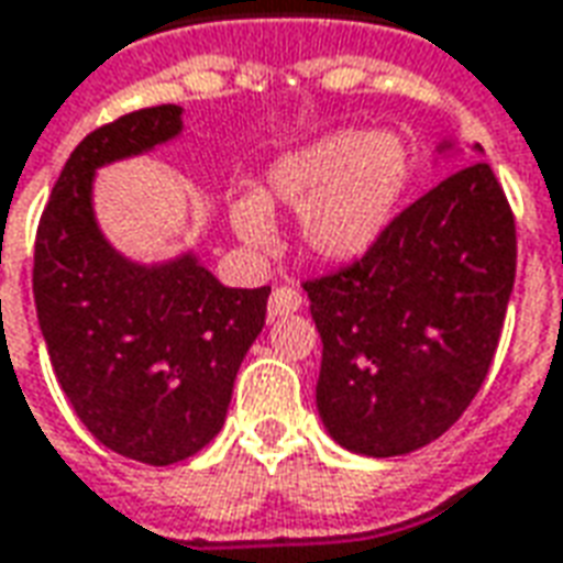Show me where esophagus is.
I'll return each mask as SVG.
<instances>
[{
  "label": "esophagus",
  "instance_id": "obj_1",
  "mask_svg": "<svg viewBox=\"0 0 563 563\" xmlns=\"http://www.w3.org/2000/svg\"><path fill=\"white\" fill-rule=\"evenodd\" d=\"M302 306V294L294 285H278L269 297V318H282V314L297 312Z\"/></svg>",
  "mask_w": 563,
  "mask_h": 563
}]
</instances>
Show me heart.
Here are the masks:
<instances>
[{
  "label": "heart",
  "mask_w": 563,
  "mask_h": 563,
  "mask_svg": "<svg viewBox=\"0 0 563 563\" xmlns=\"http://www.w3.org/2000/svg\"><path fill=\"white\" fill-rule=\"evenodd\" d=\"M409 181V151L397 133L336 130L266 169L261 197L239 199L230 221L251 249L273 242V206L300 209V245L327 263L357 261L376 245Z\"/></svg>",
  "instance_id": "b5f03b06"
}]
</instances>
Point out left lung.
<instances>
[{
  "label": "left lung",
  "mask_w": 563,
  "mask_h": 563,
  "mask_svg": "<svg viewBox=\"0 0 563 563\" xmlns=\"http://www.w3.org/2000/svg\"><path fill=\"white\" fill-rule=\"evenodd\" d=\"M512 282L516 218L482 161L406 206L357 261L302 282L330 437L369 457L442 437L488 376Z\"/></svg>",
  "instance_id": "obj_1"
}]
</instances>
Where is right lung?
Returning a JSON list of instances; mask_svg holds the SVG:
<instances>
[{"mask_svg": "<svg viewBox=\"0 0 563 563\" xmlns=\"http://www.w3.org/2000/svg\"><path fill=\"white\" fill-rule=\"evenodd\" d=\"M178 133L181 109L154 106L84 135L47 197L33 263L42 336L75 416L106 449L154 466L214 440L269 300V285L224 288L190 254L130 263L99 233L97 166Z\"/></svg>", "mask_w": 563, "mask_h": 563, "instance_id": "obj_1", "label": "right lung"}]
</instances>
